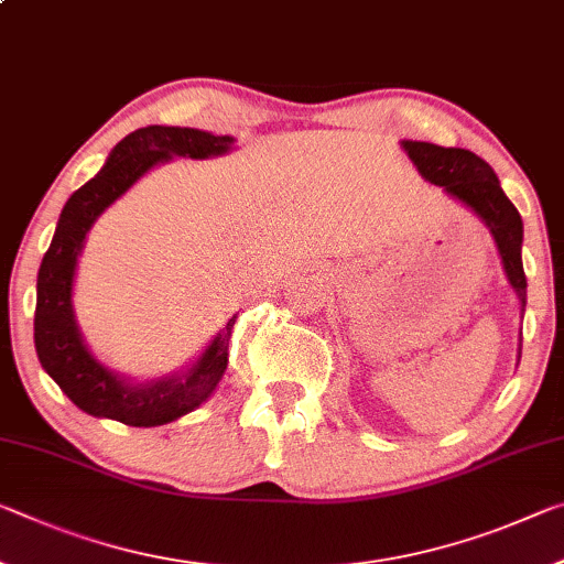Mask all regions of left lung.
I'll return each mask as SVG.
<instances>
[{
  "label": "left lung",
  "instance_id": "1",
  "mask_svg": "<svg viewBox=\"0 0 564 564\" xmlns=\"http://www.w3.org/2000/svg\"><path fill=\"white\" fill-rule=\"evenodd\" d=\"M401 148H404V153L416 165L424 181L444 187L449 198L459 200L464 208H469L489 228L499 258H502L507 281L514 289L517 299H520V311L524 314L527 279L522 268V218L512 200L505 195L495 170L471 150L442 148L434 145V142L419 140H401ZM517 354L522 356V330Z\"/></svg>",
  "mask_w": 564,
  "mask_h": 564
}]
</instances>
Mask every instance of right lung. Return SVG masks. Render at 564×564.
Segmentation results:
<instances>
[{
    "instance_id": "obj_1",
    "label": "right lung",
    "mask_w": 564,
    "mask_h": 564,
    "mask_svg": "<svg viewBox=\"0 0 564 564\" xmlns=\"http://www.w3.org/2000/svg\"><path fill=\"white\" fill-rule=\"evenodd\" d=\"M234 142L230 135H213L195 128H140L112 148L100 173L69 195L62 208L37 275L34 346L42 369L85 414L115 419L128 426H160L191 414L218 389L228 369V341L238 314L228 318L220 334L183 371L135 383L105 366L87 348L75 318L73 285L89 228L148 170L173 158L226 155Z\"/></svg>"
}]
</instances>
